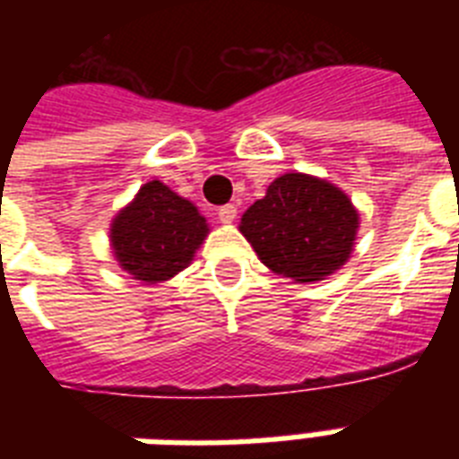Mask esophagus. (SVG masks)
I'll return each mask as SVG.
<instances>
[{
	"label": "esophagus",
	"instance_id": "esophagus-1",
	"mask_svg": "<svg viewBox=\"0 0 459 459\" xmlns=\"http://www.w3.org/2000/svg\"><path fill=\"white\" fill-rule=\"evenodd\" d=\"M236 216H238L236 204H223V207H219V221L221 223H233L236 221Z\"/></svg>",
	"mask_w": 459,
	"mask_h": 459
}]
</instances>
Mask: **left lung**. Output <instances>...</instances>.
Segmentation results:
<instances>
[{
	"instance_id": "obj_1",
	"label": "left lung",
	"mask_w": 459,
	"mask_h": 459,
	"mask_svg": "<svg viewBox=\"0 0 459 459\" xmlns=\"http://www.w3.org/2000/svg\"><path fill=\"white\" fill-rule=\"evenodd\" d=\"M238 229L269 272L295 283H316L350 259L359 212L331 180L290 171L247 207Z\"/></svg>"
}]
</instances>
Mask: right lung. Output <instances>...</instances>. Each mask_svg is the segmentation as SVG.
<instances>
[{
    "label": "right lung",
    "mask_w": 459,
    "mask_h": 459,
    "mask_svg": "<svg viewBox=\"0 0 459 459\" xmlns=\"http://www.w3.org/2000/svg\"><path fill=\"white\" fill-rule=\"evenodd\" d=\"M207 236L209 223L200 209L161 180L140 187L109 226L117 264L145 286L164 283L187 269Z\"/></svg>",
    "instance_id": "add662e5"
}]
</instances>
